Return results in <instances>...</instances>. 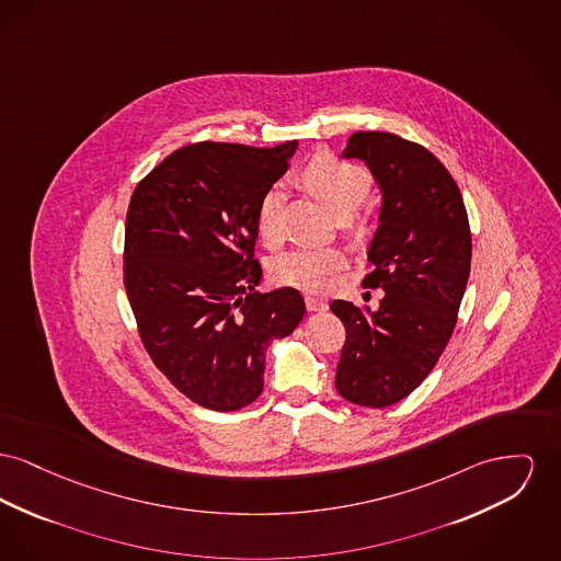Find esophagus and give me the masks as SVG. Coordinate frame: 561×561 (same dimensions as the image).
<instances>
[{
	"label": "esophagus",
	"mask_w": 561,
	"mask_h": 561,
	"mask_svg": "<svg viewBox=\"0 0 561 561\" xmlns=\"http://www.w3.org/2000/svg\"><path fill=\"white\" fill-rule=\"evenodd\" d=\"M305 307H307V311H311V313H318V311H327V309H329L327 300L318 297H305Z\"/></svg>",
	"instance_id": "esophagus-1"
}]
</instances>
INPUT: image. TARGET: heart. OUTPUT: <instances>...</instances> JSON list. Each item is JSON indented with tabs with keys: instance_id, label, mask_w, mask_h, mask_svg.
<instances>
[{
	"instance_id": "1",
	"label": "heart",
	"mask_w": 561,
	"mask_h": 561,
	"mask_svg": "<svg viewBox=\"0 0 561 561\" xmlns=\"http://www.w3.org/2000/svg\"><path fill=\"white\" fill-rule=\"evenodd\" d=\"M302 178L309 188L329 205L334 216L358 211L370 191V175L366 169L329 154L316 157L305 167ZM286 195V184L277 180L268 184L259 198L256 229L268 248L282 241ZM343 264L345 256L339 248H297L275 259L273 277L282 286L316 293L329 284L332 273H336Z\"/></svg>"
}]
</instances>
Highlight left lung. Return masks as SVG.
I'll return each mask as SVG.
<instances>
[{"instance_id": "obj_1", "label": "left lung", "mask_w": 561, "mask_h": 561, "mask_svg": "<svg viewBox=\"0 0 561 561\" xmlns=\"http://www.w3.org/2000/svg\"><path fill=\"white\" fill-rule=\"evenodd\" d=\"M341 159L363 161L381 193L368 245L373 271L363 284L386 295L375 311L330 302L347 330L334 386L354 404L383 409L411 394L447 347L472 237L456 180L424 146L394 133L356 131Z\"/></svg>"}]
</instances>
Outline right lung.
I'll return each mask as SVG.
<instances>
[{"mask_svg": "<svg viewBox=\"0 0 561 561\" xmlns=\"http://www.w3.org/2000/svg\"><path fill=\"white\" fill-rule=\"evenodd\" d=\"M201 141L169 154L133 191L125 288L146 352L167 379L211 411H237L264 386L273 341L293 334L300 293H256V207L297 152Z\"/></svg>", "mask_w": 561, "mask_h": 561, "instance_id": "obj_1", "label": "right lung"}]
</instances>
